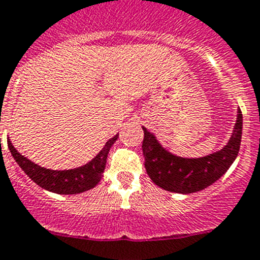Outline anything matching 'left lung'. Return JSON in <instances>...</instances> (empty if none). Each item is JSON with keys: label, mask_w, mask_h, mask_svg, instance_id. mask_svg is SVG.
Returning a JSON list of instances; mask_svg holds the SVG:
<instances>
[{"label": "left lung", "mask_w": 260, "mask_h": 260, "mask_svg": "<svg viewBox=\"0 0 260 260\" xmlns=\"http://www.w3.org/2000/svg\"><path fill=\"white\" fill-rule=\"evenodd\" d=\"M143 139L146 170L152 182L175 193H193L220 179L239 154L242 137V113L237 109V120L228 143L219 151L204 157L187 158L171 153L147 127Z\"/></svg>", "instance_id": "obj_1"}]
</instances>
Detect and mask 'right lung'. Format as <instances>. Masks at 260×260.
<instances>
[{"instance_id":"1","label":"right lung","mask_w":260,"mask_h":260,"mask_svg":"<svg viewBox=\"0 0 260 260\" xmlns=\"http://www.w3.org/2000/svg\"><path fill=\"white\" fill-rule=\"evenodd\" d=\"M117 138L118 134L111 138L91 161L80 168L70 169V170H51V169L41 168L19 153L10 140H7V146L16 164L36 184L52 193L77 194L91 189L101 182L109 149L117 140Z\"/></svg>"}]
</instances>
